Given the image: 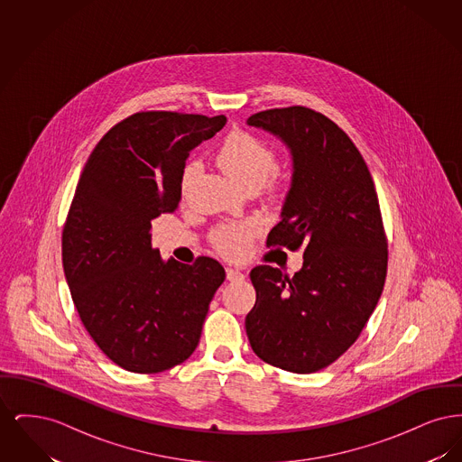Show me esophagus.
I'll use <instances>...</instances> for the list:
<instances>
[{
    "mask_svg": "<svg viewBox=\"0 0 462 462\" xmlns=\"http://www.w3.org/2000/svg\"><path fill=\"white\" fill-rule=\"evenodd\" d=\"M244 273H242L239 268H234V266H228L226 268V279L230 281V282H237V281H244Z\"/></svg>",
    "mask_w": 462,
    "mask_h": 462,
    "instance_id": "34e87169",
    "label": "esophagus"
}]
</instances>
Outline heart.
<instances>
[{
  "mask_svg": "<svg viewBox=\"0 0 462 462\" xmlns=\"http://www.w3.org/2000/svg\"><path fill=\"white\" fill-rule=\"evenodd\" d=\"M217 157L223 171L242 187H247L251 183L262 185L277 168L275 151L256 134L242 132V130L230 133L223 140ZM198 168L199 164L196 161L187 162L181 173L183 190L198 175ZM251 237H253V226L249 223L225 225L220 226L213 236L217 247L230 258L242 256L249 247Z\"/></svg>",
  "mask_w": 462,
  "mask_h": 462,
  "instance_id": "1",
  "label": "heart"
}]
</instances>
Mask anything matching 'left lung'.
<instances>
[{"mask_svg": "<svg viewBox=\"0 0 462 462\" xmlns=\"http://www.w3.org/2000/svg\"><path fill=\"white\" fill-rule=\"evenodd\" d=\"M247 125L291 151V189L266 245L303 247V266L292 277L270 264L251 270L256 303L245 332L266 364L317 373L356 341L384 287L388 242L373 176L350 136L320 112L262 110Z\"/></svg>", "mask_w": 462, "mask_h": 462, "instance_id": "1", "label": "left lung"}]
</instances>
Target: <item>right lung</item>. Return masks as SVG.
I'll use <instances>...</instances> for the list:
<instances>
[{
	"label": "right lung",
	"instance_id": "obj_1",
	"mask_svg": "<svg viewBox=\"0 0 462 462\" xmlns=\"http://www.w3.org/2000/svg\"><path fill=\"white\" fill-rule=\"evenodd\" d=\"M226 117L136 112L104 134L79 176L62 232V263L79 319L110 360L136 374L168 371L198 348L225 270L152 247L151 221L173 213L192 149Z\"/></svg>",
	"mask_w": 462,
	"mask_h": 462
}]
</instances>
